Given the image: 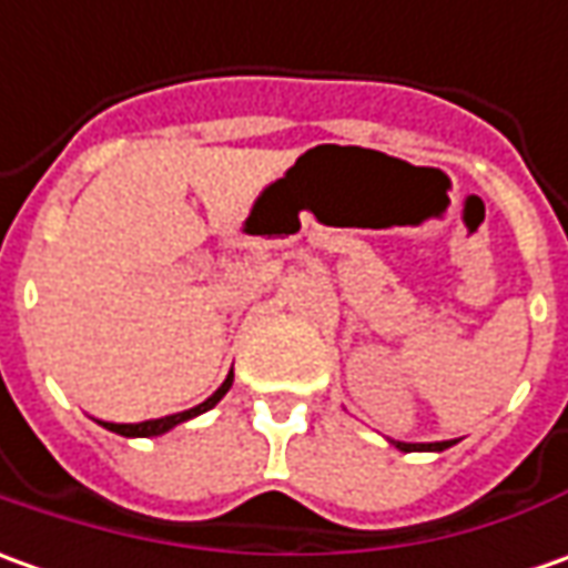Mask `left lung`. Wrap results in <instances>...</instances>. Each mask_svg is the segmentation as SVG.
<instances>
[{"mask_svg":"<svg viewBox=\"0 0 568 568\" xmlns=\"http://www.w3.org/2000/svg\"><path fill=\"white\" fill-rule=\"evenodd\" d=\"M397 450H404V454H410V450H447L450 445H457V442H429V445H410V442H392Z\"/></svg>","mask_w":568,"mask_h":568,"instance_id":"1","label":"left lung"}]
</instances>
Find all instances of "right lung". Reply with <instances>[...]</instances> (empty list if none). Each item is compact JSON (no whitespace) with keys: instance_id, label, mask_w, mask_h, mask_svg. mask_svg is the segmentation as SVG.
Masks as SVG:
<instances>
[{"instance_id":"1","label":"right lung","mask_w":568,"mask_h":568,"mask_svg":"<svg viewBox=\"0 0 568 568\" xmlns=\"http://www.w3.org/2000/svg\"><path fill=\"white\" fill-rule=\"evenodd\" d=\"M233 388V369H230V376L223 379V385H220L214 395L207 397V400H202L199 407H189V410H183V414H171V416H161V419H145V423H102L108 432H118V435H123V438H154V435H164V432L176 429L180 423H186V419H192V416L199 414H207L214 404H217L220 397L226 395Z\"/></svg>"}]
</instances>
